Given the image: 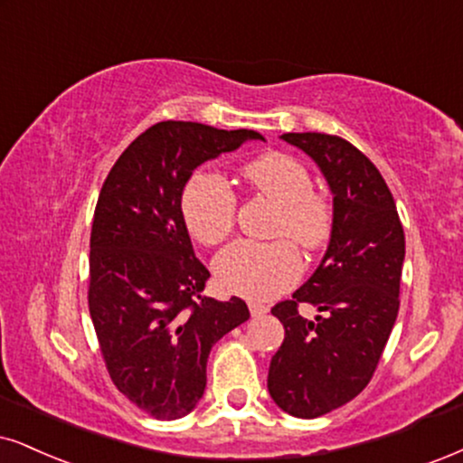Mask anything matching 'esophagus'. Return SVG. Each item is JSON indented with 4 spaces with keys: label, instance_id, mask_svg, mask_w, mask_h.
<instances>
[{
    "label": "esophagus",
    "instance_id": "obj_1",
    "mask_svg": "<svg viewBox=\"0 0 463 463\" xmlns=\"http://www.w3.org/2000/svg\"><path fill=\"white\" fill-rule=\"evenodd\" d=\"M249 311L253 317H260V316H264V313H268V307L261 305V302H258V300H249Z\"/></svg>",
    "mask_w": 463,
    "mask_h": 463
}]
</instances>
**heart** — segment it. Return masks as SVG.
Masks as SVG:
<instances>
[{
	"mask_svg": "<svg viewBox=\"0 0 463 463\" xmlns=\"http://www.w3.org/2000/svg\"><path fill=\"white\" fill-rule=\"evenodd\" d=\"M242 178L255 195L277 205L270 233L283 238L233 242L216 258L214 272L227 292L266 300L292 288L302 275L294 242L311 253L326 247L335 230V205L326 193L313 188L309 169L289 154H261L244 165ZM236 213L238 199L221 175H191L182 191V214L199 242L214 247L225 241L236 225Z\"/></svg>",
	"mask_w": 463,
	"mask_h": 463,
	"instance_id": "1",
	"label": "heart"
}]
</instances>
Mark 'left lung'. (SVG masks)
<instances>
[{
  "mask_svg": "<svg viewBox=\"0 0 463 463\" xmlns=\"http://www.w3.org/2000/svg\"><path fill=\"white\" fill-rule=\"evenodd\" d=\"M283 139L326 175L335 230L309 281L272 307L285 339L272 356L268 391L288 414L317 419L373 378L397 319L406 238L389 186L356 146L326 133H285ZM300 304L323 316L302 318Z\"/></svg>",
  "mask_w": 463,
  "mask_h": 463,
  "instance_id": "1",
  "label": "left lung"
}]
</instances>
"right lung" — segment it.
<instances>
[{"mask_svg": "<svg viewBox=\"0 0 463 463\" xmlns=\"http://www.w3.org/2000/svg\"><path fill=\"white\" fill-rule=\"evenodd\" d=\"M264 139L255 130L158 122L113 165L90 236L88 305L113 384L154 419H180L205 389L213 345L249 319L247 302L203 296L182 191L199 165Z\"/></svg>", "mask_w": 463, "mask_h": 463, "instance_id": "1", "label": "right lung"}]
</instances>
